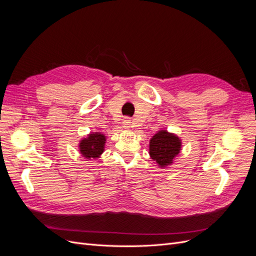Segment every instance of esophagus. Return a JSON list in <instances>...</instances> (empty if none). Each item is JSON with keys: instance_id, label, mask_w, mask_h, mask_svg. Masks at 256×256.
<instances>
[{"instance_id": "esophagus-1", "label": "esophagus", "mask_w": 256, "mask_h": 256, "mask_svg": "<svg viewBox=\"0 0 256 256\" xmlns=\"http://www.w3.org/2000/svg\"><path fill=\"white\" fill-rule=\"evenodd\" d=\"M122 126H124V128H126V129L130 128V126H131V120L129 118H124L122 120Z\"/></svg>"}]
</instances>
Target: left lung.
I'll return each mask as SVG.
<instances>
[{
  "label": "left lung",
  "mask_w": 256,
  "mask_h": 256,
  "mask_svg": "<svg viewBox=\"0 0 256 256\" xmlns=\"http://www.w3.org/2000/svg\"><path fill=\"white\" fill-rule=\"evenodd\" d=\"M182 150V140L176 134L161 129L150 141V156L159 168L173 164L174 159Z\"/></svg>",
  "instance_id": "8db88e82"
}]
</instances>
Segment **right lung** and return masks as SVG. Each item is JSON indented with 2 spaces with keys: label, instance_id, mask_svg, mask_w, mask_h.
Segmentation results:
<instances>
[{
  "label": "right lung",
  "instance_id": "add662e5",
  "mask_svg": "<svg viewBox=\"0 0 256 256\" xmlns=\"http://www.w3.org/2000/svg\"><path fill=\"white\" fill-rule=\"evenodd\" d=\"M106 138L104 134L90 132L86 138H82L79 143V150L81 156L85 159L100 158L104 152Z\"/></svg>",
  "mask_w": 256,
  "mask_h": 256
}]
</instances>
